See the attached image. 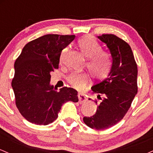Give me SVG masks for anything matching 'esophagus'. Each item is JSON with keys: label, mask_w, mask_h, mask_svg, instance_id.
Listing matches in <instances>:
<instances>
[{"label": "esophagus", "mask_w": 153, "mask_h": 153, "mask_svg": "<svg viewBox=\"0 0 153 153\" xmlns=\"http://www.w3.org/2000/svg\"><path fill=\"white\" fill-rule=\"evenodd\" d=\"M78 96V99H79L78 102L80 103H83L87 101V99H86V97L85 96V95L81 94V93H79Z\"/></svg>", "instance_id": "obj_1"}]
</instances>
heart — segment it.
Here are the masks:
<instances>
[{"mask_svg": "<svg viewBox=\"0 0 153 153\" xmlns=\"http://www.w3.org/2000/svg\"><path fill=\"white\" fill-rule=\"evenodd\" d=\"M78 45L82 53L88 57L87 68L94 78L101 80L108 75L111 67L110 54L105 51L100 50L99 43L91 36H84L78 41ZM65 50L62 51L60 60L62 59ZM68 82L75 88H83L88 81L87 73L83 72H73L67 78Z\"/></svg>", "mask_w": 153, "mask_h": 153, "instance_id": "b5f03b06", "label": "heart"}]
</instances>
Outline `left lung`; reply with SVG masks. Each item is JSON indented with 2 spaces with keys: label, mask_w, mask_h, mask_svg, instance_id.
<instances>
[{
  "label": "left lung",
  "mask_w": 153,
  "mask_h": 153,
  "mask_svg": "<svg viewBox=\"0 0 153 153\" xmlns=\"http://www.w3.org/2000/svg\"><path fill=\"white\" fill-rule=\"evenodd\" d=\"M98 38L109 50L112 65L108 77L91 88L101 101L96 114L83 117V122L92 129L103 130L120 122L130 108L137 93V65L125 41L114 34H102Z\"/></svg>",
  "instance_id": "left-lung-1"
}]
</instances>
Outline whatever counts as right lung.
<instances>
[{"label": "right lung", "instance_id": "obj_1", "mask_svg": "<svg viewBox=\"0 0 153 153\" xmlns=\"http://www.w3.org/2000/svg\"><path fill=\"white\" fill-rule=\"evenodd\" d=\"M75 36L44 35L26 44L16 59L11 82L16 105L29 122L47 125L57 118L63 103L78 101L75 89L63 87L57 91L50 85V73L58 68L62 50Z\"/></svg>", "mask_w": 153, "mask_h": 153}]
</instances>
